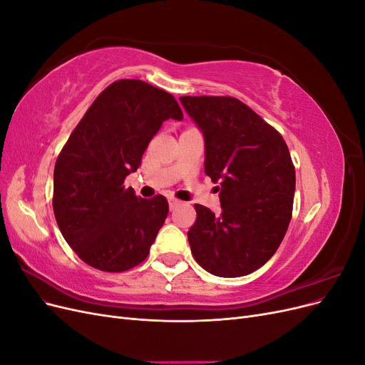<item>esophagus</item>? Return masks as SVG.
<instances>
[{"label": "esophagus", "mask_w": 365, "mask_h": 365, "mask_svg": "<svg viewBox=\"0 0 365 365\" xmlns=\"http://www.w3.org/2000/svg\"><path fill=\"white\" fill-rule=\"evenodd\" d=\"M180 204H181V201L175 200V197H169V208H170V210H175Z\"/></svg>", "instance_id": "34e87169"}]
</instances>
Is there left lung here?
<instances>
[{
  "instance_id": "left-lung-1",
  "label": "left lung",
  "mask_w": 365,
  "mask_h": 365,
  "mask_svg": "<svg viewBox=\"0 0 365 365\" xmlns=\"http://www.w3.org/2000/svg\"><path fill=\"white\" fill-rule=\"evenodd\" d=\"M205 143V175L220 208L195 204L187 233L195 260L217 277H242L277 251L291 222L295 169L283 137L235 97L182 96Z\"/></svg>"
}]
</instances>
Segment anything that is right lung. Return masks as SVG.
<instances>
[{
  "label": "right lung",
  "mask_w": 365,
  "mask_h": 365,
  "mask_svg": "<svg viewBox=\"0 0 365 365\" xmlns=\"http://www.w3.org/2000/svg\"><path fill=\"white\" fill-rule=\"evenodd\" d=\"M169 118L182 120L172 94L137 79L117 81L98 94L59 153L54 217L67 244L90 267L121 272L148 257L169 204L161 195L137 197L123 182Z\"/></svg>",
  "instance_id": "obj_1"
}]
</instances>
